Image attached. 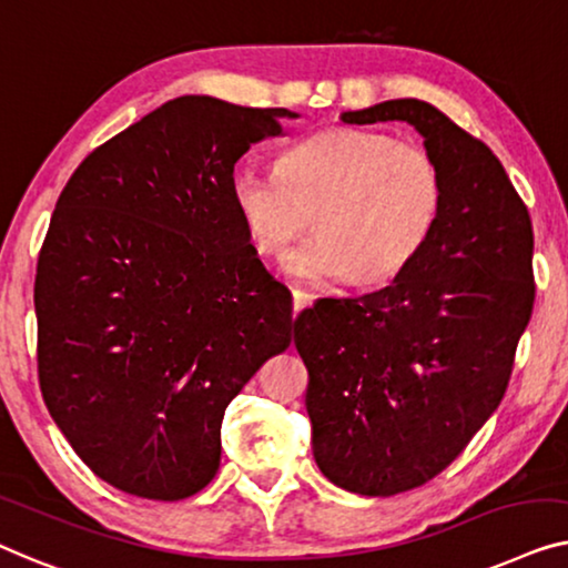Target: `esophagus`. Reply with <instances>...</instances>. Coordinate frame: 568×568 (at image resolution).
Here are the masks:
<instances>
[{
    "label": "esophagus",
    "instance_id": "34e87169",
    "mask_svg": "<svg viewBox=\"0 0 568 568\" xmlns=\"http://www.w3.org/2000/svg\"><path fill=\"white\" fill-rule=\"evenodd\" d=\"M311 303H314V295L306 293V291H298V287H295V291H293V314H298V311L311 306Z\"/></svg>",
    "mask_w": 568,
    "mask_h": 568
}]
</instances>
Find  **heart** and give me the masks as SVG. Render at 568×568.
I'll return each instance as SVG.
<instances>
[{"instance_id": "heart-1", "label": "heart", "mask_w": 568, "mask_h": 568, "mask_svg": "<svg viewBox=\"0 0 568 568\" xmlns=\"http://www.w3.org/2000/svg\"><path fill=\"white\" fill-rule=\"evenodd\" d=\"M231 197L252 246L267 257L316 223V234L285 257L293 281L383 283L425 252L445 182L425 146L381 131L329 128L287 149L281 172L236 166Z\"/></svg>"}]
</instances>
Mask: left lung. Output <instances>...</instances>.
Masks as SVG:
<instances>
[{
  "label": "left lung",
  "mask_w": 568,
  "mask_h": 568,
  "mask_svg": "<svg viewBox=\"0 0 568 568\" xmlns=\"http://www.w3.org/2000/svg\"><path fill=\"white\" fill-rule=\"evenodd\" d=\"M342 121L414 125L445 182L433 239L394 283L295 318L316 466L342 489L390 497L450 466L505 398L535 303L532 223L491 149L429 102Z\"/></svg>",
  "instance_id": "left-lung-1"
}]
</instances>
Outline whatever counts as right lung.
Returning <instances> with one entry per match:
<instances>
[{
    "label": "right lung",
    "mask_w": 568,
    "mask_h": 568,
    "mask_svg": "<svg viewBox=\"0 0 568 568\" xmlns=\"http://www.w3.org/2000/svg\"><path fill=\"white\" fill-rule=\"evenodd\" d=\"M285 108L185 94L102 143L51 215L36 273L43 402L94 476L174 501L213 481L223 412L291 345V293L231 197Z\"/></svg>",
    "instance_id": "1"
}]
</instances>
